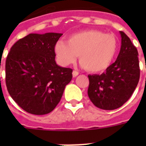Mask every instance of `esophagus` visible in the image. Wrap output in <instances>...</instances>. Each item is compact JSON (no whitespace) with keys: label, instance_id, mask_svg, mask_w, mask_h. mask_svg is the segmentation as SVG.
I'll list each match as a JSON object with an SVG mask.
<instances>
[{"label":"esophagus","instance_id":"obj_1","mask_svg":"<svg viewBox=\"0 0 146 146\" xmlns=\"http://www.w3.org/2000/svg\"><path fill=\"white\" fill-rule=\"evenodd\" d=\"M79 75V72H77L76 70H73V77H76V76H78Z\"/></svg>","mask_w":146,"mask_h":146}]
</instances>
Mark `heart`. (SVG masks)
<instances>
[{
  "label": "heart",
  "instance_id": "1",
  "mask_svg": "<svg viewBox=\"0 0 146 146\" xmlns=\"http://www.w3.org/2000/svg\"><path fill=\"white\" fill-rule=\"evenodd\" d=\"M117 48L118 42L113 34L88 30L70 35L66 43L58 40L54 44V50L62 66L73 63L79 55L83 67L90 72L98 73L111 65Z\"/></svg>",
  "mask_w": 146,
  "mask_h": 146
}]
</instances>
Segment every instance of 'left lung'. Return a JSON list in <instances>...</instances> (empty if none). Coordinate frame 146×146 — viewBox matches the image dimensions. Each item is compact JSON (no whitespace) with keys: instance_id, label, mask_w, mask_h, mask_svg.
Returning <instances> with one entry per match:
<instances>
[{"instance_id":"obj_1","label":"left lung","mask_w":146,"mask_h":146,"mask_svg":"<svg viewBox=\"0 0 146 146\" xmlns=\"http://www.w3.org/2000/svg\"><path fill=\"white\" fill-rule=\"evenodd\" d=\"M121 48L115 62L101 75H88V95L96 107L113 110L131 98L140 77L138 50L123 31Z\"/></svg>"}]
</instances>
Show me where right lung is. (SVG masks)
I'll return each mask as SVG.
<instances>
[{"label":"right lung","mask_w":146,"mask_h":146,"mask_svg":"<svg viewBox=\"0 0 146 146\" xmlns=\"http://www.w3.org/2000/svg\"><path fill=\"white\" fill-rule=\"evenodd\" d=\"M62 33H30L11 48L5 62L7 89L16 103L34 115L51 113L60 102L73 70L55 62L54 44Z\"/></svg>","instance_id":"add662e5"}]
</instances>
